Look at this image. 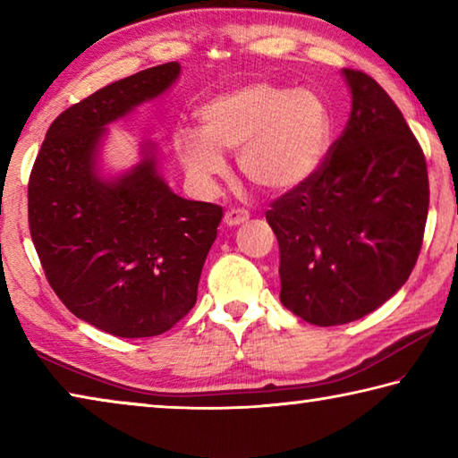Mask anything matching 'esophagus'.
I'll return each mask as SVG.
<instances>
[{"instance_id":"obj_1","label":"esophagus","mask_w":458,"mask_h":458,"mask_svg":"<svg viewBox=\"0 0 458 458\" xmlns=\"http://www.w3.org/2000/svg\"><path fill=\"white\" fill-rule=\"evenodd\" d=\"M248 218H250V214L242 208H232L226 214H224V224L226 226H240V224H244Z\"/></svg>"}]
</instances>
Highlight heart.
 Here are the masks:
<instances>
[{"instance_id": "b5f03b06", "label": "heart", "mask_w": 458, "mask_h": 458, "mask_svg": "<svg viewBox=\"0 0 458 458\" xmlns=\"http://www.w3.org/2000/svg\"><path fill=\"white\" fill-rule=\"evenodd\" d=\"M201 131L175 137V153L193 185L210 190L226 172L222 153L254 188L289 193L321 172L333 145V117L315 90L250 82L216 95L199 108Z\"/></svg>"}]
</instances>
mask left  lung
<instances>
[{"label": "left lung", "mask_w": 458, "mask_h": 458, "mask_svg": "<svg viewBox=\"0 0 458 458\" xmlns=\"http://www.w3.org/2000/svg\"><path fill=\"white\" fill-rule=\"evenodd\" d=\"M352 114L319 174L270 204L281 303L329 327L376 311L408 281L428 216L424 153L387 92L344 68Z\"/></svg>", "instance_id": "obj_1"}]
</instances>
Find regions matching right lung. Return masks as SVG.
I'll return each instance as SVG.
<instances>
[{
  "label": "right lung",
  "instance_id": "1",
  "mask_svg": "<svg viewBox=\"0 0 458 458\" xmlns=\"http://www.w3.org/2000/svg\"><path fill=\"white\" fill-rule=\"evenodd\" d=\"M180 71L147 68L66 108L30 174V234L46 278L68 311L117 337L161 335L191 311L224 216L169 190L153 145L119 177L98 174L106 125L164 95Z\"/></svg>",
  "mask_w": 458,
  "mask_h": 458
}]
</instances>
